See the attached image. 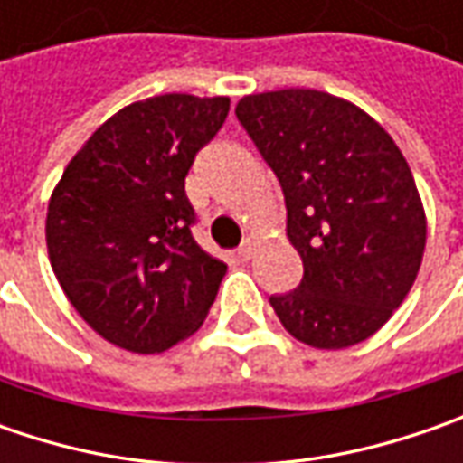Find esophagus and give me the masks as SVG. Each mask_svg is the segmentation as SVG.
<instances>
[{
  "instance_id": "34e87169",
  "label": "esophagus",
  "mask_w": 463,
  "mask_h": 463,
  "mask_svg": "<svg viewBox=\"0 0 463 463\" xmlns=\"http://www.w3.org/2000/svg\"><path fill=\"white\" fill-rule=\"evenodd\" d=\"M255 247H258V237L255 234H247L244 240H241L240 250H237V255H240V260H250L252 255H255Z\"/></svg>"
}]
</instances>
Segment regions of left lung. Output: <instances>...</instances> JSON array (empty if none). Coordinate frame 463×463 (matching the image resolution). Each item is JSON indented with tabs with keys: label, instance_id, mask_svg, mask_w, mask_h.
<instances>
[{
	"label": "left lung",
	"instance_id": "obj_1",
	"mask_svg": "<svg viewBox=\"0 0 463 463\" xmlns=\"http://www.w3.org/2000/svg\"><path fill=\"white\" fill-rule=\"evenodd\" d=\"M237 118L283 187L304 262L298 288L270 296L280 325L319 350L364 343L400 309L425 252L407 159L365 110L319 90L247 95Z\"/></svg>",
	"mask_w": 463,
	"mask_h": 463
}]
</instances>
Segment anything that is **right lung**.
Masks as SVG:
<instances>
[{"instance_id": "1", "label": "right lung", "mask_w": 463, "mask_h": 463, "mask_svg": "<svg viewBox=\"0 0 463 463\" xmlns=\"http://www.w3.org/2000/svg\"><path fill=\"white\" fill-rule=\"evenodd\" d=\"M226 116L229 98L131 102L87 138L53 187L51 268L108 343L149 355L203 325L226 265L190 234L185 177Z\"/></svg>"}]
</instances>
